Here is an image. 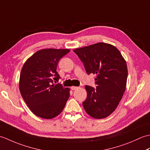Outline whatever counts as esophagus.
I'll return each mask as SVG.
<instances>
[{
	"mask_svg": "<svg viewBox=\"0 0 150 150\" xmlns=\"http://www.w3.org/2000/svg\"><path fill=\"white\" fill-rule=\"evenodd\" d=\"M79 87H77V86H71V89L72 90H77V89H79Z\"/></svg>",
	"mask_w": 150,
	"mask_h": 150,
	"instance_id": "obj_1",
	"label": "esophagus"
}]
</instances>
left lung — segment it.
<instances>
[{
  "instance_id": "1",
  "label": "left lung",
  "mask_w": 150,
  "mask_h": 150,
  "mask_svg": "<svg viewBox=\"0 0 150 150\" xmlns=\"http://www.w3.org/2000/svg\"><path fill=\"white\" fill-rule=\"evenodd\" d=\"M88 74L97 75L96 89L86 86L87 98L82 103L89 115L104 119L116 110L126 90L128 68L120 51L110 44L98 42L73 50Z\"/></svg>"
}]
</instances>
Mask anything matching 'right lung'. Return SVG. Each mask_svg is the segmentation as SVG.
<instances>
[{
  "mask_svg": "<svg viewBox=\"0 0 150 150\" xmlns=\"http://www.w3.org/2000/svg\"><path fill=\"white\" fill-rule=\"evenodd\" d=\"M69 49H42L27 59L22 66L19 90L25 103L35 115L53 119L62 112L69 97L70 89L54 84L59 81L57 66ZM54 78H53V77Z\"/></svg>",
  "mask_w": 150,
  "mask_h": 150,
  "instance_id": "right-lung-1",
  "label": "right lung"
}]
</instances>
